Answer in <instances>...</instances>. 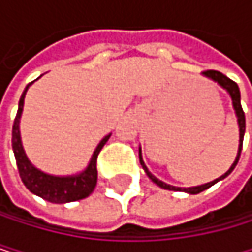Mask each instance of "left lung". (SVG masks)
I'll return each instance as SVG.
<instances>
[{"label":"left lung","instance_id":"left-lung-1","mask_svg":"<svg viewBox=\"0 0 252 252\" xmlns=\"http://www.w3.org/2000/svg\"><path fill=\"white\" fill-rule=\"evenodd\" d=\"M202 75H204V77H209V78H212L213 81H216V83L220 86V88H224V89L230 94V96H231L233 107H234V112H236V116H237V124H239V151H237L236 160H234V163L231 164V168H230L224 175H220L219 178H216V180H213V181H210V183H206V185H201V186H195V188H175V186H171V185H166V183L160 181L158 178H156V177L148 171V168L145 166V163H143V160H142V153H140V148H139V160H140V164H142L143 171L147 172V175L151 178L153 183H156L157 186H160V188H163V189H168V190H183V192H188V193H190V195H196V193H199V192H202V190L209 189L210 186H213L215 183H218L219 180H224L227 175H230L231 171L236 168L237 161H239L240 151H242V143H244V134H245V113H244V110H242V105H240V91H239V86H237L233 80H230L227 75H224V74L219 72V71H212V69H210V71H204V72H202Z\"/></svg>","mask_w":252,"mask_h":252}]
</instances>
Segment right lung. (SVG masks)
<instances>
[{
  "label": "right lung",
  "mask_w": 252,
  "mask_h": 252,
  "mask_svg": "<svg viewBox=\"0 0 252 252\" xmlns=\"http://www.w3.org/2000/svg\"><path fill=\"white\" fill-rule=\"evenodd\" d=\"M32 84V83H30ZM30 84H27L25 91L22 92V96L19 99V107L18 113L13 122V130H12V148L15 153L16 164H18V171L22 183L25 188L30 190L32 193L54 202V204H63V202H72L83 199L86 196H89L95 186H96V180H98V171H96V158L99 151L105 145V142L109 140L110 134L105 136L99 143L96 150L92 154V158L83 172L77 175H67V177H57V175H50L39 171L34 164L28 160L22 142H21V131H19V119L21 113L24 109V98L27 94V89L30 88Z\"/></svg>",
  "instance_id": "obj_1"
}]
</instances>
